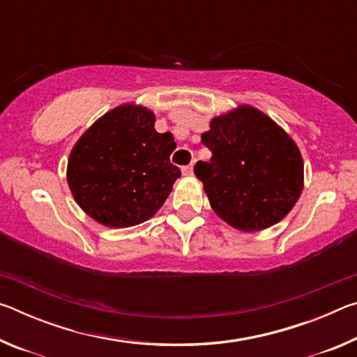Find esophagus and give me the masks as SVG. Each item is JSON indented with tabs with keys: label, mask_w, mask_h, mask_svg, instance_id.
<instances>
[{
	"label": "esophagus",
	"mask_w": 357,
	"mask_h": 357,
	"mask_svg": "<svg viewBox=\"0 0 357 357\" xmlns=\"http://www.w3.org/2000/svg\"><path fill=\"white\" fill-rule=\"evenodd\" d=\"M183 174H184V176H192V174H193V167L192 165H184L183 167Z\"/></svg>",
	"instance_id": "1"
}]
</instances>
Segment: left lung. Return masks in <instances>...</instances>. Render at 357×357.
Returning <instances> with one entry per match:
<instances>
[{
  "instance_id": "8db88e82",
  "label": "left lung",
  "mask_w": 357,
  "mask_h": 357,
  "mask_svg": "<svg viewBox=\"0 0 357 357\" xmlns=\"http://www.w3.org/2000/svg\"><path fill=\"white\" fill-rule=\"evenodd\" d=\"M209 162H197L214 213L241 231H258L280 222L302 192L304 164L299 148L268 114L250 105L214 118L202 135Z\"/></svg>"
}]
</instances>
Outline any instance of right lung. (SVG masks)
<instances>
[{"label": "right lung", "mask_w": 357, "mask_h": 357, "mask_svg": "<svg viewBox=\"0 0 357 357\" xmlns=\"http://www.w3.org/2000/svg\"><path fill=\"white\" fill-rule=\"evenodd\" d=\"M154 113L142 105L113 108L80 137L68 162V183L84 213L112 228L153 217L170 195L181 170L170 162V132L154 129Z\"/></svg>", "instance_id": "1"}]
</instances>
